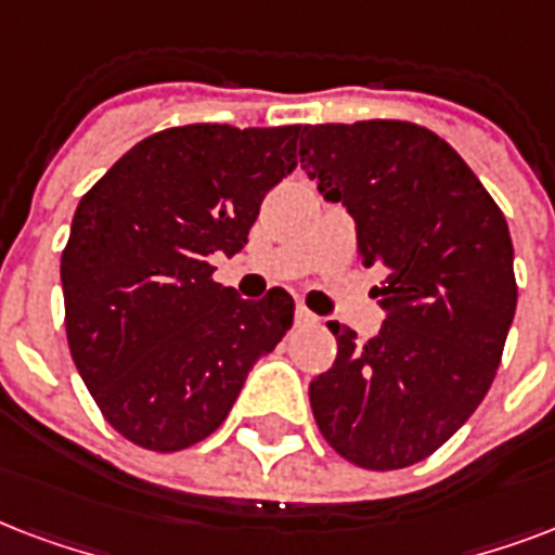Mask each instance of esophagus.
<instances>
[{
  "label": "esophagus",
  "instance_id": "obj_1",
  "mask_svg": "<svg viewBox=\"0 0 555 555\" xmlns=\"http://www.w3.org/2000/svg\"><path fill=\"white\" fill-rule=\"evenodd\" d=\"M295 324L312 326V324H318V315H315V312H309L307 307H298V309H295Z\"/></svg>",
  "mask_w": 555,
  "mask_h": 555
}]
</instances>
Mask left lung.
Returning a JSON list of instances; mask_svg holds the SVG:
<instances>
[{
  "label": "left lung",
  "mask_w": 555,
  "mask_h": 555,
  "mask_svg": "<svg viewBox=\"0 0 555 555\" xmlns=\"http://www.w3.org/2000/svg\"><path fill=\"white\" fill-rule=\"evenodd\" d=\"M300 167L356 222L364 269L385 274L388 318L367 345L330 324L336 364L309 385L324 440L356 466L425 461L483 402L518 286L506 219L440 135L408 121L318 124Z\"/></svg>",
  "instance_id": "obj_1"
}]
</instances>
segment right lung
<instances>
[{
	"mask_svg": "<svg viewBox=\"0 0 555 555\" xmlns=\"http://www.w3.org/2000/svg\"><path fill=\"white\" fill-rule=\"evenodd\" d=\"M300 124H188L139 141L86 193L60 281L68 350L106 423L150 452H179L225 423L295 300H243L210 281L260 202L298 165Z\"/></svg>",
	"mask_w": 555,
	"mask_h": 555,
	"instance_id": "obj_1",
	"label": "right lung"
}]
</instances>
